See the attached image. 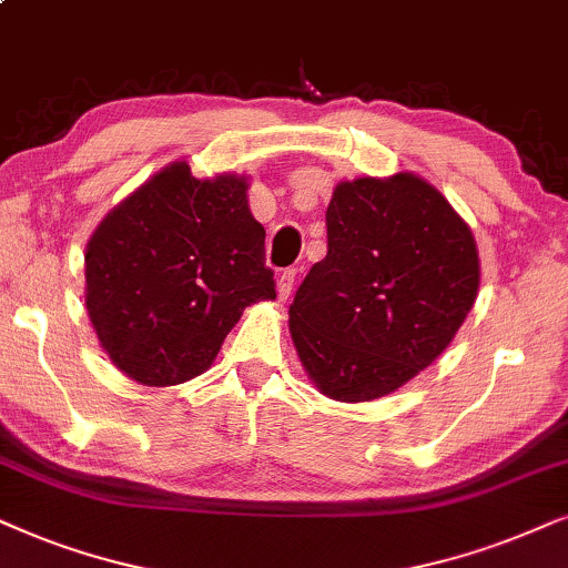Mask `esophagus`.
I'll return each instance as SVG.
<instances>
[{
	"instance_id": "obj_1",
	"label": "esophagus",
	"mask_w": 568,
	"mask_h": 568,
	"mask_svg": "<svg viewBox=\"0 0 568 568\" xmlns=\"http://www.w3.org/2000/svg\"><path fill=\"white\" fill-rule=\"evenodd\" d=\"M296 267H288V270H283L280 272V277H277V296L280 298H288L291 293H293V283H296Z\"/></svg>"
}]
</instances>
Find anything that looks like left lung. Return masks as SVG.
I'll return each instance as SVG.
<instances>
[{"label":"left lung","instance_id":"obj_1","mask_svg":"<svg viewBox=\"0 0 568 568\" xmlns=\"http://www.w3.org/2000/svg\"><path fill=\"white\" fill-rule=\"evenodd\" d=\"M478 280L473 233L434 186L413 173L343 181L327 256L293 298V343L327 397H384L452 343Z\"/></svg>","mask_w":568,"mask_h":568}]
</instances>
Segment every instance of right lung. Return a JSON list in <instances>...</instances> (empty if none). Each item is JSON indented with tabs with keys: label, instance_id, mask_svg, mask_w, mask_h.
Segmentation results:
<instances>
[{
	"label": "right lung",
	"instance_id": "1",
	"mask_svg": "<svg viewBox=\"0 0 568 568\" xmlns=\"http://www.w3.org/2000/svg\"><path fill=\"white\" fill-rule=\"evenodd\" d=\"M88 314L132 379L169 387L213 363L248 304L275 298L246 181L181 161L105 215L85 252Z\"/></svg>",
	"mask_w": 568,
	"mask_h": 568
}]
</instances>
